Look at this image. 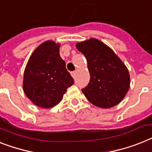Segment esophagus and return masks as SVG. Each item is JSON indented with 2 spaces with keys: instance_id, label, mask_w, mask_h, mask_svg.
Listing matches in <instances>:
<instances>
[{
  "instance_id": "obj_1",
  "label": "esophagus",
  "mask_w": 152,
  "mask_h": 152,
  "mask_svg": "<svg viewBox=\"0 0 152 152\" xmlns=\"http://www.w3.org/2000/svg\"><path fill=\"white\" fill-rule=\"evenodd\" d=\"M76 71H74V72H71V75H72V76L73 77V78H75V77H76Z\"/></svg>"
}]
</instances>
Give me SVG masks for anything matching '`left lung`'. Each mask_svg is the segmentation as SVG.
Masks as SVG:
<instances>
[{"label":"left lung","mask_w":152,"mask_h":152,"mask_svg":"<svg viewBox=\"0 0 152 152\" xmlns=\"http://www.w3.org/2000/svg\"><path fill=\"white\" fill-rule=\"evenodd\" d=\"M87 61L91 79L82 89L89 102L95 106L108 108L123 99L129 87L127 69L114 51L97 39L76 44Z\"/></svg>","instance_id":"left-lung-1"}]
</instances>
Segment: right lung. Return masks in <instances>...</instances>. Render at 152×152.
Listing matches in <instances>:
<instances>
[{
    "label": "right lung",
    "instance_id": "1",
    "mask_svg": "<svg viewBox=\"0 0 152 152\" xmlns=\"http://www.w3.org/2000/svg\"><path fill=\"white\" fill-rule=\"evenodd\" d=\"M74 80L59 55V44L44 42L31 55L24 72L23 90L33 104L51 108L61 100Z\"/></svg>",
    "mask_w": 152,
    "mask_h": 152
}]
</instances>
